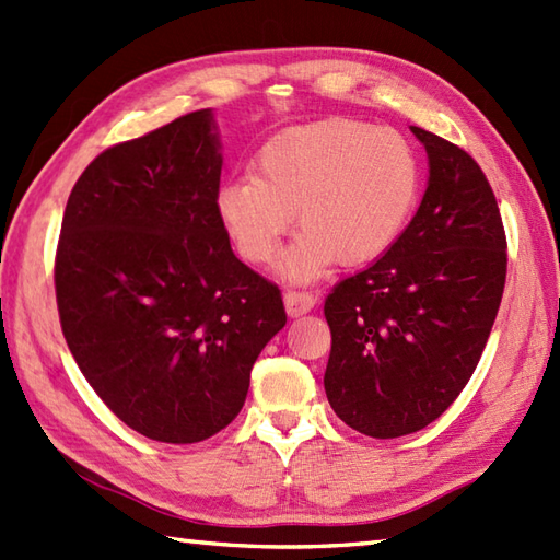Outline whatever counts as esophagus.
Segmentation results:
<instances>
[{"label":"esophagus","instance_id":"1","mask_svg":"<svg viewBox=\"0 0 560 560\" xmlns=\"http://www.w3.org/2000/svg\"><path fill=\"white\" fill-rule=\"evenodd\" d=\"M315 303H317V295L307 291H287V295H283V305H287L289 317H301L305 313H311Z\"/></svg>","mask_w":560,"mask_h":560}]
</instances>
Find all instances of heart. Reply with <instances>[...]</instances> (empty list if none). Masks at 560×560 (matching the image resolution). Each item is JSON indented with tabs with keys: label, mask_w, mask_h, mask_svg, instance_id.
<instances>
[{
	"label": "heart",
	"mask_w": 560,
	"mask_h": 560,
	"mask_svg": "<svg viewBox=\"0 0 560 560\" xmlns=\"http://www.w3.org/2000/svg\"><path fill=\"white\" fill-rule=\"evenodd\" d=\"M421 192V159L392 127L353 117L289 127L267 139L253 175L217 192V217L237 253L267 265L291 225L303 231L281 271L311 281L329 259L365 265L395 245Z\"/></svg>",
	"instance_id": "obj_1"
}]
</instances>
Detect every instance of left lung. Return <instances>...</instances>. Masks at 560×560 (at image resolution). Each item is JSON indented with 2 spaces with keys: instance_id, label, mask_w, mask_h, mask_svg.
Segmentation results:
<instances>
[{
  "instance_id": "8db88e82",
  "label": "left lung",
  "mask_w": 560,
  "mask_h": 560,
  "mask_svg": "<svg viewBox=\"0 0 560 560\" xmlns=\"http://www.w3.org/2000/svg\"><path fill=\"white\" fill-rule=\"evenodd\" d=\"M411 132L431 168L419 211L383 257L325 301L327 399L371 438L421 431L459 397L505 289V229L479 163L443 137Z\"/></svg>"
}]
</instances>
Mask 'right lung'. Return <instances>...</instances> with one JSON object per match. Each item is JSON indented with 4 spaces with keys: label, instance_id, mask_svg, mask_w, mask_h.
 Returning <instances> with one entry per match:
<instances>
[{
    "label": "right lung",
    "instance_id": "add662e5",
    "mask_svg": "<svg viewBox=\"0 0 560 560\" xmlns=\"http://www.w3.org/2000/svg\"><path fill=\"white\" fill-rule=\"evenodd\" d=\"M221 163L211 110L187 113L98 153L59 231L67 347L105 407L159 443L229 425L287 325L279 287L233 255L217 217Z\"/></svg>",
    "mask_w": 560,
    "mask_h": 560
}]
</instances>
